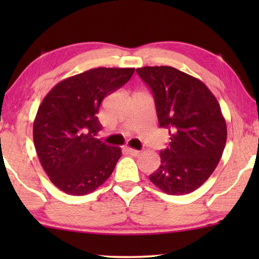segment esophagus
I'll use <instances>...</instances> for the list:
<instances>
[{
	"mask_svg": "<svg viewBox=\"0 0 259 259\" xmlns=\"http://www.w3.org/2000/svg\"><path fill=\"white\" fill-rule=\"evenodd\" d=\"M127 152H128L131 155H133V157H138V155L141 153V151L134 150V148H131V147H127Z\"/></svg>",
	"mask_w": 259,
	"mask_h": 259,
	"instance_id": "obj_1",
	"label": "esophagus"
}]
</instances>
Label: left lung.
I'll return each mask as SVG.
<instances>
[{
	"label": "left lung",
	"mask_w": 259,
	"mask_h": 259,
	"mask_svg": "<svg viewBox=\"0 0 259 259\" xmlns=\"http://www.w3.org/2000/svg\"><path fill=\"white\" fill-rule=\"evenodd\" d=\"M137 73L151 88L159 125L171 137L150 180L172 196L193 192L224 152L228 130L221 106L204 82L173 67H143Z\"/></svg>",
	"instance_id": "8db88e82"
}]
</instances>
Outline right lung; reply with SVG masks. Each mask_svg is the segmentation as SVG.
<instances>
[{
    "label": "right lung",
    "instance_id": "right-lung-1",
    "mask_svg": "<svg viewBox=\"0 0 259 259\" xmlns=\"http://www.w3.org/2000/svg\"><path fill=\"white\" fill-rule=\"evenodd\" d=\"M134 68L99 67L60 81L37 109L35 150L51 182L70 196L101 186L121 157V148L97 139L98 112L106 95L123 86Z\"/></svg>",
    "mask_w": 259,
    "mask_h": 259
}]
</instances>
